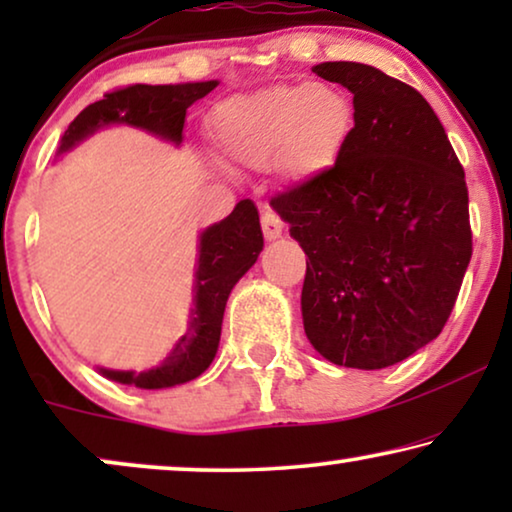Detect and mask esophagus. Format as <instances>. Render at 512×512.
Instances as JSON below:
<instances>
[{"instance_id": "1", "label": "esophagus", "mask_w": 512, "mask_h": 512, "mask_svg": "<svg viewBox=\"0 0 512 512\" xmlns=\"http://www.w3.org/2000/svg\"><path fill=\"white\" fill-rule=\"evenodd\" d=\"M261 226H263V235L265 240H277V237H282V230H284V223L279 216L272 212V209H265L261 214Z\"/></svg>"}]
</instances>
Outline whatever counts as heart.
I'll return each instance as SVG.
<instances>
[{"label": "heart", "mask_w": 512, "mask_h": 512, "mask_svg": "<svg viewBox=\"0 0 512 512\" xmlns=\"http://www.w3.org/2000/svg\"><path fill=\"white\" fill-rule=\"evenodd\" d=\"M354 130V107L328 83H275L235 95L209 114L216 156L230 170H268L291 184L338 163Z\"/></svg>", "instance_id": "b5f03b06"}]
</instances>
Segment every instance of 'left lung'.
Instances as JSON below:
<instances>
[{
    "mask_svg": "<svg viewBox=\"0 0 512 512\" xmlns=\"http://www.w3.org/2000/svg\"><path fill=\"white\" fill-rule=\"evenodd\" d=\"M312 72L354 95V130L319 179L272 198L307 261L303 326L335 366L380 370L436 340L473 254L468 188L431 104L361 62Z\"/></svg>",
    "mask_w": 512,
    "mask_h": 512,
    "instance_id": "1",
    "label": "left lung"
}]
</instances>
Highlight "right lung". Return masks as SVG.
I'll use <instances>...</instances> for the list:
<instances>
[{
	"label": "right lung",
	"instance_id": "right-lung-1",
	"mask_svg": "<svg viewBox=\"0 0 512 512\" xmlns=\"http://www.w3.org/2000/svg\"><path fill=\"white\" fill-rule=\"evenodd\" d=\"M219 86V81L177 83V86H128L104 95L69 123L58 156L109 125H130L174 146L184 142L186 109ZM263 251L261 221L251 200H240L226 219L205 228L198 237V265L193 282V310L188 331L156 368H97L109 380L139 389H167L200 377L214 361L221 340L223 312L233 286L240 282Z\"/></svg>",
	"mask_w": 512,
	"mask_h": 512
}]
</instances>
